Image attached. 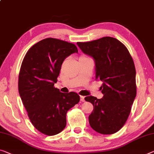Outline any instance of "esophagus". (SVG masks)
<instances>
[{"label": "esophagus", "mask_w": 154, "mask_h": 154, "mask_svg": "<svg viewBox=\"0 0 154 154\" xmlns=\"http://www.w3.org/2000/svg\"><path fill=\"white\" fill-rule=\"evenodd\" d=\"M80 100H81L82 102H85V96H80Z\"/></svg>", "instance_id": "obj_1"}]
</instances>
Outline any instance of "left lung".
<instances>
[{"label":"left lung","instance_id":"1","mask_svg":"<svg viewBox=\"0 0 154 154\" xmlns=\"http://www.w3.org/2000/svg\"><path fill=\"white\" fill-rule=\"evenodd\" d=\"M85 54L94 59L96 80L103 82V97L89 96L85 100L94 106L89 115L91 128L102 134H113L124 126L136 96V68L128 49L112 37L90 42H78Z\"/></svg>","mask_w":154,"mask_h":154}]
</instances>
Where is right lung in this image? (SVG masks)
<instances>
[{
  "instance_id": "add662e5",
  "label": "right lung",
  "mask_w": 154,
  "mask_h": 154,
  "mask_svg": "<svg viewBox=\"0 0 154 154\" xmlns=\"http://www.w3.org/2000/svg\"><path fill=\"white\" fill-rule=\"evenodd\" d=\"M73 53H78L74 44L47 38L31 47L21 65L20 98L31 122L47 136H54L65 129L67 111L80 101L78 94H64L54 86L64 60Z\"/></svg>"
}]
</instances>
